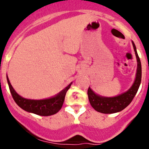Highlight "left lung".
I'll return each mask as SVG.
<instances>
[{
  "label": "left lung",
  "instance_id": "1",
  "mask_svg": "<svg viewBox=\"0 0 149 149\" xmlns=\"http://www.w3.org/2000/svg\"><path fill=\"white\" fill-rule=\"evenodd\" d=\"M133 42V48H134L138 62L137 73H136V77L134 84H133L131 88L128 91L115 97H100V96L96 94L89 87L88 89V93H87L88 100H89L91 107L97 112L104 114H112L120 112L130 104L136 96L141 82L142 72H141V61H140L139 55L136 51V45L133 42Z\"/></svg>",
  "mask_w": 149,
  "mask_h": 149
}]
</instances>
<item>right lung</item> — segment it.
I'll return each mask as SVG.
<instances>
[{
	"label": "right lung",
	"mask_w": 149,
	"mask_h": 149,
	"mask_svg": "<svg viewBox=\"0 0 149 149\" xmlns=\"http://www.w3.org/2000/svg\"><path fill=\"white\" fill-rule=\"evenodd\" d=\"M7 81L9 86L10 94L15 102L24 110L41 116L52 115L57 113L61 109L65 100L66 92L70 88L72 84H69L65 89L63 90L58 95L52 98L42 100H32L24 99L19 96L12 87L8 76H7Z\"/></svg>",
	"instance_id": "1"
}]
</instances>
